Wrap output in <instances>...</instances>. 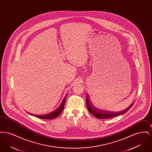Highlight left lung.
<instances>
[{"label": "left lung", "instance_id": "left-lung-1", "mask_svg": "<svg viewBox=\"0 0 152 152\" xmlns=\"http://www.w3.org/2000/svg\"><path fill=\"white\" fill-rule=\"evenodd\" d=\"M89 97L87 95L86 97V103H87V108L88 109V111L92 113L94 116H95L97 118H100V119H105V118H109L113 117H116L120 115H123V113L126 112L129 109H130V108L132 107L133 105V103L131 104L130 106L126 109L125 110L121 111V112H108V111H105V110H101L99 109L96 108L94 107V106L92 104L90 100L88 99Z\"/></svg>", "mask_w": 152, "mask_h": 152}]
</instances>
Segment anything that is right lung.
<instances>
[{"label":"right lung","instance_id":"add662e5","mask_svg":"<svg viewBox=\"0 0 152 152\" xmlns=\"http://www.w3.org/2000/svg\"><path fill=\"white\" fill-rule=\"evenodd\" d=\"M66 97V96H65V97L64 98L63 100L62 101L61 104H60V105L59 106V107H58L56 110H55L54 111L52 112L51 113H49L46 115H31L35 116L37 118H41V119H50V120L58 117L61 113V112L63 111V110L64 109Z\"/></svg>","mask_w":152,"mask_h":152}]
</instances>
